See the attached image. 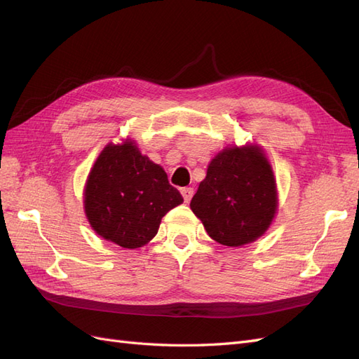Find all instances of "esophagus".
I'll return each instance as SVG.
<instances>
[{
	"mask_svg": "<svg viewBox=\"0 0 359 359\" xmlns=\"http://www.w3.org/2000/svg\"><path fill=\"white\" fill-rule=\"evenodd\" d=\"M193 193H194V190H193L191 187H184V189H181L182 198H184V201H186L187 203H189V202H190V199L193 198Z\"/></svg>",
	"mask_w": 359,
	"mask_h": 359,
	"instance_id": "obj_1",
	"label": "esophagus"
}]
</instances>
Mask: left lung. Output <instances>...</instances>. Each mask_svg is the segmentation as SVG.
<instances>
[{"instance_id": "8db88e82", "label": "left lung", "mask_w": 359, "mask_h": 359, "mask_svg": "<svg viewBox=\"0 0 359 359\" xmlns=\"http://www.w3.org/2000/svg\"><path fill=\"white\" fill-rule=\"evenodd\" d=\"M190 208L222 245L241 247L259 240L278 208L276 177L262 147L222 149L210 161Z\"/></svg>"}]
</instances>
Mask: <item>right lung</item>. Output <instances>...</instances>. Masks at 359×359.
Listing matches in <instances>:
<instances>
[{
	"mask_svg": "<svg viewBox=\"0 0 359 359\" xmlns=\"http://www.w3.org/2000/svg\"><path fill=\"white\" fill-rule=\"evenodd\" d=\"M182 202L165 169L140 153L130 137L102 149L83 189V210L93 231L123 248L148 244L163 217Z\"/></svg>",
	"mask_w": 359,
	"mask_h": 359,
	"instance_id": "obj_1",
	"label": "right lung"
}]
</instances>
